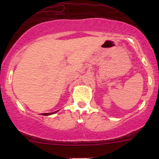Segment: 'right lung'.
Instances as JSON below:
<instances>
[{
  "label": "right lung",
  "mask_w": 159,
  "mask_h": 159,
  "mask_svg": "<svg viewBox=\"0 0 159 159\" xmlns=\"http://www.w3.org/2000/svg\"><path fill=\"white\" fill-rule=\"evenodd\" d=\"M57 111H54L53 113H44V114H42V115H44V116H49V115L55 114V113H56Z\"/></svg>",
  "instance_id": "add662e5"
}]
</instances>
